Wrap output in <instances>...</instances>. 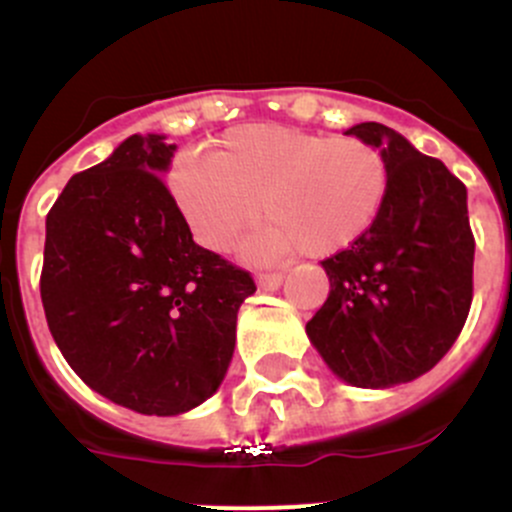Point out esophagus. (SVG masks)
Listing matches in <instances>:
<instances>
[{
	"instance_id": "1",
	"label": "esophagus",
	"mask_w": 512,
	"mask_h": 512,
	"mask_svg": "<svg viewBox=\"0 0 512 512\" xmlns=\"http://www.w3.org/2000/svg\"><path fill=\"white\" fill-rule=\"evenodd\" d=\"M285 282V272H260L257 275V285L260 289H277Z\"/></svg>"
}]
</instances>
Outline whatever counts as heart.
Instances as JSON below:
<instances>
[{"instance_id":"heart-1","label":"heart","mask_w":512,"mask_h":512,"mask_svg":"<svg viewBox=\"0 0 512 512\" xmlns=\"http://www.w3.org/2000/svg\"><path fill=\"white\" fill-rule=\"evenodd\" d=\"M168 180L195 240L215 252L230 250L262 205L270 223L245 242L252 260L347 250L374 227L389 195L379 148L275 123L232 128L213 158L178 160Z\"/></svg>"}]
</instances>
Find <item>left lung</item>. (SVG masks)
Listing matches in <instances>:
<instances>
[{"instance_id":"obj_1","label":"left lung","mask_w":512,"mask_h":512,"mask_svg":"<svg viewBox=\"0 0 512 512\" xmlns=\"http://www.w3.org/2000/svg\"><path fill=\"white\" fill-rule=\"evenodd\" d=\"M347 133L384 153L389 195L361 240L322 260L332 289L307 334L339 379L384 389L426 374L458 339L473 302L476 237L466 185L441 160L381 123Z\"/></svg>"}]
</instances>
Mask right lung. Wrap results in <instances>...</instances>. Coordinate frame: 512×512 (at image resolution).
Masks as SVG:
<instances>
[{
  "mask_svg": "<svg viewBox=\"0 0 512 512\" xmlns=\"http://www.w3.org/2000/svg\"><path fill=\"white\" fill-rule=\"evenodd\" d=\"M175 146L131 136L76 173L46 215L41 304L84 384L148 416L218 391L235 349L247 270L195 245L158 173Z\"/></svg>",
  "mask_w": 512,
  "mask_h": 512,
  "instance_id": "add662e5",
  "label": "right lung"
}]
</instances>
